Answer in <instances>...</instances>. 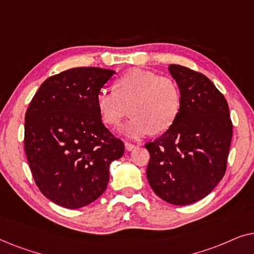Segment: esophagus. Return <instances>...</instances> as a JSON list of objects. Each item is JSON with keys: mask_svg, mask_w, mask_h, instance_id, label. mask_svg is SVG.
Listing matches in <instances>:
<instances>
[{"mask_svg": "<svg viewBox=\"0 0 254 254\" xmlns=\"http://www.w3.org/2000/svg\"><path fill=\"white\" fill-rule=\"evenodd\" d=\"M125 147H126V149L128 151L133 150V149L135 148V145L133 143H130V142H125Z\"/></svg>", "mask_w": 254, "mask_h": 254, "instance_id": "esophagus-1", "label": "esophagus"}]
</instances>
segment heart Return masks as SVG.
Masks as SVG:
<instances>
[{
  "label": "heart",
  "instance_id": "heart-1",
  "mask_svg": "<svg viewBox=\"0 0 254 254\" xmlns=\"http://www.w3.org/2000/svg\"><path fill=\"white\" fill-rule=\"evenodd\" d=\"M96 103L100 118L109 126L119 125L130 106L133 118L120 127V133L140 138L152 130H168L178 117L182 98L172 78L131 69L114 82V91H99Z\"/></svg>",
  "mask_w": 254,
  "mask_h": 254
}]
</instances>
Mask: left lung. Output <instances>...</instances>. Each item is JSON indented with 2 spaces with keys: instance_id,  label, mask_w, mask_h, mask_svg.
Here are the masks:
<instances>
[{
  "instance_id": "8db88e82",
  "label": "left lung",
  "mask_w": 254,
  "mask_h": 254,
  "mask_svg": "<svg viewBox=\"0 0 254 254\" xmlns=\"http://www.w3.org/2000/svg\"><path fill=\"white\" fill-rule=\"evenodd\" d=\"M169 71L182 104L175 124L145 143L147 178L161 199L185 206L207 196L223 178L232 123L227 100L207 76L179 64H170Z\"/></svg>"
}]
</instances>
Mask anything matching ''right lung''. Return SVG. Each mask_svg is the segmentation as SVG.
Here are the masks:
<instances>
[{
  "instance_id": "1",
  "label": "right lung",
  "mask_w": 254,
  "mask_h": 254,
  "mask_svg": "<svg viewBox=\"0 0 254 254\" xmlns=\"http://www.w3.org/2000/svg\"><path fill=\"white\" fill-rule=\"evenodd\" d=\"M116 74L111 69L72 68L51 76L25 113L24 148L38 189L69 209L105 192L110 164L125 144L102 123L96 98Z\"/></svg>"
}]
</instances>
